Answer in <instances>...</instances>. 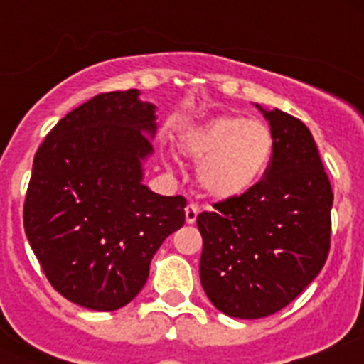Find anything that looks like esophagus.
Returning a JSON list of instances; mask_svg holds the SVG:
<instances>
[{
	"label": "esophagus",
	"mask_w": 364,
	"mask_h": 364,
	"mask_svg": "<svg viewBox=\"0 0 364 364\" xmlns=\"http://www.w3.org/2000/svg\"><path fill=\"white\" fill-rule=\"evenodd\" d=\"M198 213H200V205L198 204H188L187 208H185V221H187L188 225H193V223L196 221Z\"/></svg>",
	"instance_id": "esophagus-1"
}]
</instances>
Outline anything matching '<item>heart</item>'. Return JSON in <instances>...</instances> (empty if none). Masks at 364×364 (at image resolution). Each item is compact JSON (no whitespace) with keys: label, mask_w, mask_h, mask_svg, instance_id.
I'll list each match as a JSON object with an SVG mask.
<instances>
[{"label":"heart","mask_w":364,"mask_h":364,"mask_svg":"<svg viewBox=\"0 0 364 364\" xmlns=\"http://www.w3.org/2000/svg\"><path fill=\"white\" fill-rule=\"evenodd\" d=\"M270 128L245 117H217L191 132L187 151L198 183L213 198H238L257 185L270 162Z\"/></svg>","instance_id":"1"}]
</instances>
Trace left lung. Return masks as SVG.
I'll return each mask as SVG.
<instances>
[{"instance_id": "obj_1", "label": "left lung", "mask_w": 364, "mask_h": 364, "mask_svg": "<svg viewBox=\"0 0 364 364\" xmlns=\"http://www.w3.org/2000/svg\"><path fill=\"white\" fill-rule=\"evenodd\" d=\"M274 137L262 179L202 211L200 282L217 310L259 319L293 302L325 266L333 188L311 132L296 117L264 111Z\"/></svg>"}]
</instances>
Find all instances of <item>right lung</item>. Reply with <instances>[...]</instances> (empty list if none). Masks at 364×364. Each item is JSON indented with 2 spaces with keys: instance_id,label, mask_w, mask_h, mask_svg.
Masks as SVG:
<instances>
[{
  "instance_id": "obj_1",
  "label": "right lung",
  "mask_w": 364,
  "mask_h": 364,
  "mask_svg": "<svg viewBox=\"0 0 364 364\" xmlns=\"http://www.w3.org/2000/svg\"><path fill=\"white\" fill-rule=\"evenodd\" d=\"M137 94L102 92L68 113L37 149L26 191L24 230L48 283L90 310L128 304L185 225L187 200L141 185L154 105Z\"/></svg>"
}]
</instances>
